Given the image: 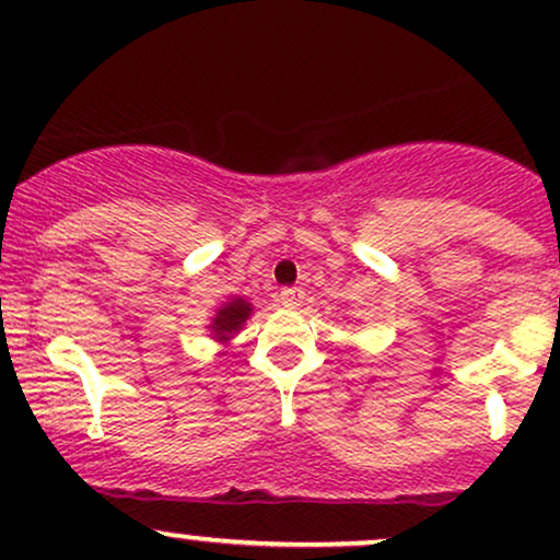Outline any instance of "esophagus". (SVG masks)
Instances as JSON below:
<instances>
[{
    "mask_svg": "<svg viewBox=\"0 0 560 560\" xmlns=\"http://www.w3.org/2000/svg\"><path fill=\"white\" fill-rule=\"evenodd\" d=\"M279 300H281V305L289 307V311H298V307L302 305V300H305V292H302L300 287H287L279 292Z\"/></svg>",
    "mask_w": 560,
    "mask_h": 560,
    "instance_id": "34e87169",
    "label": "esophagus"
}]
</instances>
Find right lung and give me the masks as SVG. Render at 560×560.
I'll return each mask as SVG.
<instances>
[{
  "label": "right lung",
  "mask_w": 560,
  "mask_h": 560,
  "mask_svg": "<svg viewBox=\"0 0 560 560\" xmlns=\"http://www.w3.org/2000/svg\"><path fill=\"white\" fill-rule=\"evenodd\" d=\"M253 316V305L247 300L234 298L231 302H226L223 307H218L215 318L210 320L208 329L213 331V337L218 342H229L236 331H242L244 320Z\"/></svg>",
  "instance_id": "right-lung-1"
}]
</instances>
